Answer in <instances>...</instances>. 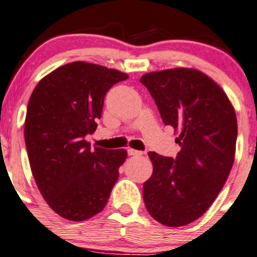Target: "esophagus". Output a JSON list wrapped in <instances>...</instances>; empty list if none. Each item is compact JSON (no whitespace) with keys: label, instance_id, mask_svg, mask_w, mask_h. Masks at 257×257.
I'll return each mask as SVG.
<instances>
[{"label":"esophagus","instance_id":"obj_1","mask_svg":"<svg viewBox=\"0 0 257 257\" xmlns=\"http://www.w3.org/2000/svg\"><path fill=\"white\" fill-rule=\"evenodd\" d=\"M128 155L129 156H140V155H143V152L134 150V149H128Z\"/></svg>","mask_w":257,"mask_h":257}]
</instances>
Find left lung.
Returning a JSON list of instances; mask_svg holds the SVG:
<instances>
[{"label":"left lung","mask_w":257,"mask_h":257,"mask_svg":"<svg viewBox=\"0 0 257 257\" xmlns=\"http://www.w3.org/2000/svg\"><path fill=\"white\" fill-rule=\"evenodd\" d=\"M166 125L178 133L176 159L149 152L154 171L144 183L149 213L167 227L204 215L223 188L235 156L238 124L221 86L194 68L151 72L140 78Z\"/></svg>","instance_id":"1"}]
</instances>
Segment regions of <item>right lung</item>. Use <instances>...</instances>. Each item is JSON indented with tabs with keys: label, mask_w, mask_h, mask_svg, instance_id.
Masks as SVG:
<instances>
[{
	"label": "right lung",
	"mask_w": 257,
	"mask_h": 257,
	"mask_svg": "<svg viewBox=\"0 0 257 257\" xmlns=\"http://www.w3.org/2000/svg\"><path fill=\"white\" fill-rule=\"evenodd\" d=\"M128 74L78 61L44 77L27 108L24 139L34 179L47 205L69 221H85L106 206L124 149H90L106 92Z\"/></svg>",
	"instance_id": "1"
}]
</instances>
